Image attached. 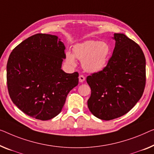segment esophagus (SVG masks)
<instances>
[{
    "instance_id": "1",
    "label": "esophagus",
    "mask_w": 154,
    "mask_h": 154,
    "mask_svg": "<svg viewBox=\"0 0 154 154\" xmlns=\"http://www.w3.org/2000/svg\"><path fill=\"white\" fill-rule=\"evenodd\" d=\"M84 80H85V77L84 76V75H79V82H84Z\"/></svg>"
}]
</instances>
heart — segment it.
I'll return each instance as SVG.
<instances>
[{"label": "heart", "mask_w": 154, "mask_h": 154, "mask_svg": "<svg viewBox=\"0 0 154 154\" xmlns=\"http://www.w3.org/2000/svg\"><path fill=\"white\" fill-rule=\"evenodd\" d=\"M111 52L110 45L105 41H86L75 46L73 54L67 52L66 62L69 65H76L75 57L82 61L84 69L88 72H100L106 67Z\"/></svg>", "instance_id": "obj_1"}]
</instances>
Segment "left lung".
Masks as SVG:
<instances>
[{
	"label": "left lung",
	"instance_id": "left-lung-1",
	"mask_svg": "<svg viewBox=\"0 0 154 154\" xmlns=\"http://www.w3.org/2000/svg\"><path fill=\"white\" fill-rule=\"evenodd\" d=\"M116 45L107 65L86 78L91 89L88 107L93 116L111 120L127 113L143 95L146 60L143 50L125 34L115 33Z\"/></svg>",
	"mask_w": 154,
	"mask_h": 154
}]
</instances>
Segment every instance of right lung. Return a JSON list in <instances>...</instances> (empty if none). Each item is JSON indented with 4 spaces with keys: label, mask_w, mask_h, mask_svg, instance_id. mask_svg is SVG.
<instances>
[{
    "label": "right lung",
    "mask_w": 154,
    "mask_h": 154,
    "mask_svg": "<svg viewBox=\"0 0 154 154\" xmlns=\"http://www.w3.org/2000/svg\"><path fill=\"white\" fill-rule=\"evenodd\" d=\"M58 36L36 34L12 50L7 83L14 104L25 114L48 120L60 113L69 92L79 82L77 72L61 69L66 54Z\"/></svg>",
    "instance_id": "add662e5"
}]
</instances>
